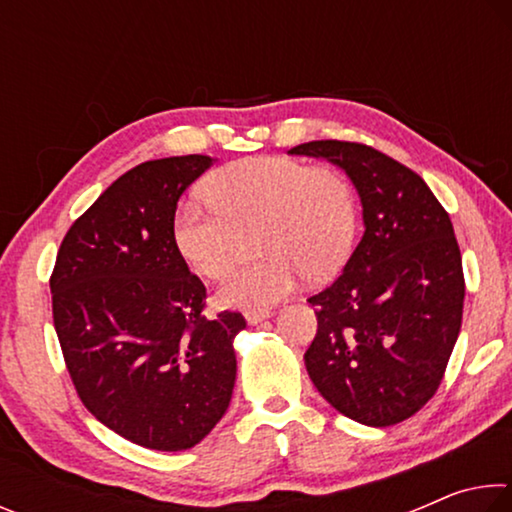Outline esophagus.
Segmentation results:
<instances>
[{"label": "esophagus", "instance_id": "esophagus-1", "mask_svg": "<svg viewBox=\"0 0 512 512\" xmlns=\"http://www.w3.org/2000/svg\"><path fill=\"white\" fill-rule=\"evenodd\" d=\"M268 316H271V311H268V309H250V311H246V320L250 325L262 323V320H266Z\"/></svg>", "mask_w": 512, "mask_h": 512}]
</instances>
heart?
<instances>
[{
    "instance_id": "b5f03b06",
    "label": "heart",
    "mask_w": 512,
    "mask_h": 512,
    "mask_svg": "<svg viewBox=\"0 0 512 512\" xmlns=\"http://www.w3.org/2000/svg\"><path fill=\"white\" fill-rule=\"evenodd\" d=\"M205 194L210 203L189 198L171 221L173 244L192 271L221 280L237 264L244 235L253 232L264 255L223 284V305H273L302 275L325 280L352 253L357 196L339 171L291 158H244L212 173Z\"/></svg>"
}]
</instances>
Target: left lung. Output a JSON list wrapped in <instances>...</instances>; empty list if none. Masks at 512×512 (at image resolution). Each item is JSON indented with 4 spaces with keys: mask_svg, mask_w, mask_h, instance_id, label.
I'll list each match as a JSON object with an SVG mask.
<instances>
[{
    "mask_svg": "<svg viewBox=\"0 0 512 512\" xmlns=\"http://www.w3.org/2000/svg\"><path fill=\"white\" fill-rule=\"evenodd\" d=\"M289 153L339 164L366 223L343 273L309 298L318 329L307 372L345 418L391 427L436 395L461 332L465 277L452 221L418 173L372 146L318 140Z\"/></svg>",
    "mask_w": 512,
    "mask_h": 512,
    "instance_id": "1",
    "label": "left lung"
}]
</instances>
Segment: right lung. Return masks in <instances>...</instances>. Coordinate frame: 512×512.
Returning <instances> with one entry per match:
<instances>
[{
    "instance_id": "right-lung-1",
    "label": "right lung",
    "mask_w": 512,
    "mask_h": 512,
    "mask_svg": "<svg viewBox=\"0 0 512 512\" xmlns=\"http://www.w3.org/2000/svg\"><path fill=\"white\" fill-rule=\"evenodd\" d=\"M207 155L149 160L119 176L67 230L49 277L72 384L94 418L158 452L189 449L228 411L239 311L207 318L205 284L171 237L178 198Z\"/></svg>"
}]
</instances>
